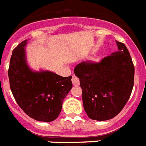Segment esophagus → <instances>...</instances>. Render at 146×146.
<instances>
[{"mask_svg": "<svg viewBox=\"0 0 146 146\" xmlns=\"http://www.w3.org/2000/svg\"><path fill=\"white\" fill-rule=\"evenodd\" d=\"M72 81L74 86H78V85L80 84V80H79V78H78V77H76L75 75L72 76Z\"/></svg>", "mask_w": 146, "mask_h": 146, "instance_id": "esophagus-1", "label": "esophagus"}]
</instances>
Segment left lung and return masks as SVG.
<instances>
[{
  "instance_id": "1",
  "label": "left lung",
  "mask_w": 146,
  "mask_h": 146,
  "mask_svg": "<svg viewBox=\"0 0 146 146\" xmlns=\"http://www.w3.org/2000/svg\"><path fill=\"white\" fill-rule=\"evenodd\" d=\"M100 62H82L74 74L80 79L83 104L91 119L105 121L121 112L133 90L134 66L125 44Z\"/></svg>"
}]
</instances>
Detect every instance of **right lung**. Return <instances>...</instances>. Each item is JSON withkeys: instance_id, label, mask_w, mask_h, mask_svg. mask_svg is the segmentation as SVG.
Here are the masks:
<instances>
[{"instance_id": "right-lung-1", "label": "right lung", "mask_w": 146, "mask_h": 146, "mask_svg": "<svg viewBox=\"0 0 146 146\" xmlns=\"http://www.w3.org/2000/svg\"><path fill=\"white\" fill-rule=\"evenodd\" d=\"M27 39L13 51L9 62L11 91L25 113L39 121H54L60 115L62 102L72 88V76L64 78L50 71H33L27 64Z\"/></svg>"}]
</instances>
